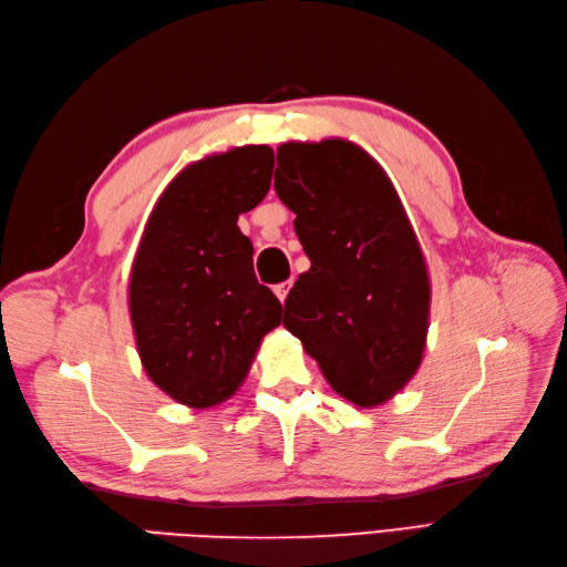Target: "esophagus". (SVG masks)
<instances>
[{
  "instance_id": "1",
  "label": "esophagus",
  "mask_w": 567,
  "mask_h": 567,
  "mask_svg": "<svg viewBox=\"0 0 567 567\" xmlns=\"http://www.w3.org/2000/svg\"><path fill=\"white\" fill-rule=\"evenodd\" d=\"M288 290H290V281H281V284H277L274 286V293H277V298L284 302L286 300V296H288Z\"/></svg>"
}]
</instances>
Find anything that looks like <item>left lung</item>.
Masks as SVG:
<instances>
[{
    "label": "left lung",
    "instance_id": "1",
    "mask_svg": "<svg viewBox=\"0 0 567 567\" xmlns=\"http://www.w3.org/2000/svg\"><path fill=\"white\" fill-rule=\"evenodd\" d=\"M274 188L312 267L284 302L326 381L357 406L394 398L421 367L431 279L385 169L346 140L286 142Z\"/></svg>",
    "mask_w": 567,
    "mask_h": 567
}]
</instances>
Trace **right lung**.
Returning a JSON list of instances; mask_svg holds the SVG:
<instances>
[{
    "instance_id": "right-lung-1",
    "label": "right lung",
    "mask_w": 567,
    "mask_h": 567,
    "mask_svg": "<svg viewBox=\"0 0 567 567\" xmlns=\"http://www.w3.org/2000/svg\"><path fill=\"white\" fill-rule=\"evenodd\" d=\"M274 151L238 146L184 167L153 208L130 274V317L144 371L192 409L246 381L281 302L252 271L238 215L271 184Z\"/></svg>"
}]
</instances>
